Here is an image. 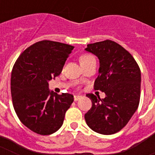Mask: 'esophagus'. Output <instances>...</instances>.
Wrapping results in <instances>:
<instances>
[{
    "instance_id": "1",
    "label": "esophagus",
    "mask_w": 155,
    "mask_h": 155,
    "mask_svg": "<svg viewBox=\"0 0 155 155\" xmlns=\"http://www.w3.org/2000/svg\"><path fill=\"white\" fill-rule=\"evenodd\" d=\"M80 98H81V96H79V95H76V96H75V97H74V100H75V101H79Z\"/></svg>"
}]
</instances>
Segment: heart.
Segmentation results:
<instances>
[{"label":"heart","mask_w":155,"mask_h":155,"mask_svg":"<svg viewBox=\"0 0 155 155\" xmlns=\"http://www.w3.org/2000/svg\"><path fill=\"white\" fill-rule=\"evenodd\" d=\"M92 59H94V57L91 55V54H84L80 58V63H87V62H89V61L92 60Z\"/></svg>","instance_id":"b5f03b06"}]
</instances>
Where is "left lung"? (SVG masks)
I'll use <instances>...</instances> for the list:
<instances>
[{
  "instance_id": "8db88e82",
  "label": "left lung",
  "mask_w": 155,
  "mask_h": 155,
  "mask_svg": "<svg viewBox=\"0 0 155 155\" xmlns=\"http://www.w3.org/2000/svg\"><path fill=\"white\" fill-rule=\"evenodd\" d=\"M85 51L99 58V75L94 89L105 93L104 99L92 93L86 95L92 105L85 113V120L95 132L113 134L127 125L137 109L141 71L131 54L111 40L88 44Z\"/></svg>"
}]
</instances>
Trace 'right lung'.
<instances>
[{"label": "right lung", "mask_w": 155, "mask_h": 155, "mask_svg": "<svg viewBox=\"0 0 155 155\" xmlns=\"http://www.w3.org/2000/svg\"><path fill=\"white\" fill-rule=\"evenodd\" d=\"M73 46L43 40L21 54L11 74V95L17 115L33 132L49 135L62 126L73 95L50 91L48 81L60 75Z\"/></svg>", "instance_id": "add662e5"}]
</instances>
